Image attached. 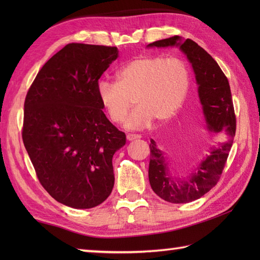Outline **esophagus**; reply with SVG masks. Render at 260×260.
I'll list each match as a JSON object with an SVG mask.
<instances>
[{
  "instance_id": "esophagus-1",
  "label": "esophagus",
  "mask_w": 260,
  "mask_h": 260,
  "mask_svg": "<svg viewBox=\"0 0 260 260\" xmlns=\"http://www.w3.org/2000/svg\"><path fill=\"white\" fill-rule=\"evenodd\" d=\"M141 137L142 136L139 134H127L126 139H127V141H135V140H140Z\"/></svg>"
}]
</instances>
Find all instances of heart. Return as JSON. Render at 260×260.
Segmentation results:
<instances>
[{
    "label": "heart",
    "instance_id": "heart-1",
    "mask_svg": "<svg viewBox=\"0 0 260 260\" xmlns=\"http://www.w3.org/2000/svg\"><path fill=\"white\" fill-rule=\"evenodd\" d=\"M117 82L101 80L97 92L109 120L124 125L134 101L136 109L127 127L141 129L155 118L167 121L179 112L190 89L189 66L178 57L151 56L135 59L118 70Z\"/></svg>",
    "mask_w": 260,
    "mask_h": 260
}]
</instances>
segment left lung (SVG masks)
Listing matches in <instances>:
<instances>
[{"label": "left lung", "mask_w": 260, "mask_h": 260, "mask_svg": "<svg viewBox=\"0 0 260 260\" xmlns=\"http://www.w3.org/2000/svg\"><path fill=\"white\" fill-rule=\"evenodd\" d=\"M179 46L192 63L199 85V97L209 129L223 134L228 141L219 143L186 179H180L170 161L156 143L151 140V159L148 179L153 191L171 203H187L203 197L220 180L227 163L236 134V115L228 78L215 60L191 39L181 42L178 36L150 43L148 47Z\"/></svg>", "instance_id": "left-lung-1"}]
</instances>
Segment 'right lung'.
Instances as JSON below:
<instances>
[{
    "label": "right lung",
    "instance_id": "add662e5",
    "mask_svg": "<svg viewBox=\"0 0 260 260\" xmlns=\"http://www.w3.org/2000/svg\"><path fill=\"white\" fill-rule=\"evenodd\" d=\"M116 47L69 43L39 71L24 101L22 140L41 185L75 209L103 203L114 186L113 155L126 136L110 123L97 85Z\"/></svg>",
    "mask_w": 260,
    "mask_h": 260
}]
</instances>
